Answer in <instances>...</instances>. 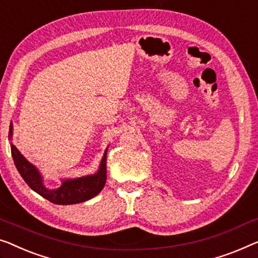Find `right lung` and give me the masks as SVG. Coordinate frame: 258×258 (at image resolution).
<instances>
[{"instance_id":"obj_1","label":"right lung","mask_w":258,"mask_h":258,"mask_svg":"<svg viewBox=\"0 0 258 258\" xmlns=\"http://www.w3.org/2000/svg\"><path fill=\"white\" fill-rule=\"evenodd\" d=\"M11 135H13V124H10L9 128L10 138ZM11 155H13L14 163L17 167L18 172L24 179V181L29 185V187L53 204L73 205L84 203V201L92 199L93 197L101 192L104 184H106L107 151L104 152L98 173L87 175V177L65 180L60 187L57 189H47L44 187L42 177H40L38 171L36 170V167L32 164H30L13 144H11Z\"/></svg>"}]
</instances>
